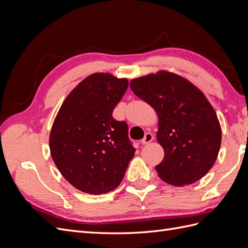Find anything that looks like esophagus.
<instances>
[{"label": "esophagus", "instance_id": "obj_1", "mask_svg": "<svg viewBox=\"0 0 248 248\" xmlns=\"http://www.w3.org/2000/svg\"><path fill=\"white\" fill-rule=\"evenodd\" d=\"M153 140H154L153 134L151 132H147L145 134V138L141 140V144L142 145H147V144H149V142H151Z\"/></svg>", "mask_w": 248, "mask_h": 248}]
</instances>
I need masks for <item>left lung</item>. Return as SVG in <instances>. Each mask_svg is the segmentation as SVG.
I'll return each instance as SVG.
<instances>
[{
  "label": "left lung",
  "instance_id": "left-lung-1",
  "mask_svg": "<svg viewBox=\"0 0 248 248\" xmlns=\"http://www.w3.org/2000/svg\"><path fill=\"white\" fill-rule=\"evenodd\" d=\"M130 88L159 119L156 137L164 157L155 167L158 176L175 186L199 181L213 167L221 144L220 124L206 96L168 71L134 78Z\"/></svg>",
  "mask_w": 248,
  "mask_h": 248
}]
</instances>
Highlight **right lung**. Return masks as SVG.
<instances>
[{
	"instance_id": "add662e5",
	"label": "right lung",
	"mask_w": 248,
	"mask_h": 248,
	"mask_svg": "<svg viewBox=\"0 0 248 248\" xmlns=\"http://www.w3.org/2000/svg\"><path fill=\"white\" fill-rule=\"evenodd\" d=\"M127 88L126 78L91 74L66 97L52 124L51 158L82 192L101 194L117 188L134 156L127 123L112 118Z\"/></svg>"
}]
</instances>
